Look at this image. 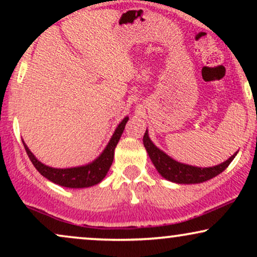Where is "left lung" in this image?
<instances>
[{
  "instance_id": "obj_1",
  "label": "left lung",
  "mask_w": 257,
  "mask_h": 257,
  "mask_svg": "<svg viewBox=\"0 0 257 257\" xmlns=\"http://www.w3.org/2000/svg\"><path fill=\"white\" fill-rule=\"evenodd\" d=\"M143 141L144 146H145L146 151L149 153L152 163L155 164L156 169L158 170V173L164 179L176 182V184H199V182H204L206 180L213 179L216 175H219L220 173H222L231 164L233 158L237 155V153H234L232 157H229L226 162L216 167L198 168L179 163V162L170 158L169 156H167L163 151H161L153 145L152 141L150 140L149 132L147 131L144 135Z\"/></svg>"
}]
</instances>
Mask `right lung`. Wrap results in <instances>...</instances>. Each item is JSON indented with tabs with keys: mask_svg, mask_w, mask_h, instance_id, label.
I'll return each instance as SVG.
<instances>
[{
	"mask_svg": "<svg viewBox=\"0 0 257 257\" xmlns=\"http://www.w3.org/2000/svg\"><path fill=\"white\" fill-rule=\"evenodd\" d=\"M126 122H128V117H125L119 125L117 126L116 132L112 135L110 143L106 146L104 152L99 156L93 163L87 164L83 167L77 168H69V169H55V168L47 167L37 161L36 157L32 155L29 147L24 144L25 151L28 153L29 158L34 164V167L38 170L41 175L44 178L51 180L54 184L64 186V187L69 188H83L89 187V186L96 185L105 178L107 174L108 169H110L112 162H113V153L114 147L118 144L120 135H122L123 131H124Z\"/></svg>",
	"mask_w": 257,
	"mask_h": 257,
	"instance_id": "add662e5",
	"label": "right lung"
}]
</instances>
